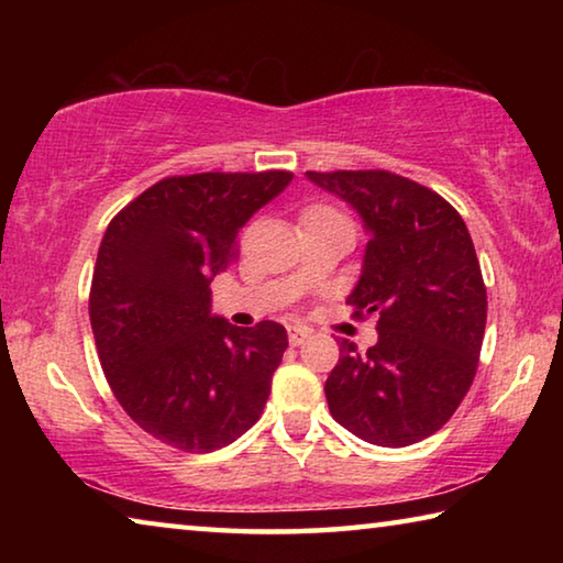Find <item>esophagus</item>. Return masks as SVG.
Segmentation results:
<instances>
[{
	"mask_svg": "<svg viewBox=\"0 0 563 563\" xmlns=\"http://www.w3.org/2000/svg\"><path fill=\"white\" fill-rule=\"evenodd\" d=\"M308 338H310V330L308 328H302V325H290L288 328V340H290L292 347L302 345V342L308 340Z\"/></svg>",
	"mask_w": 563,
	"mask_h": 563,
	"instance_id": "34e87169",
	"label": "esophagus"
}]
</instances>
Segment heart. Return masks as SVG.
I'll return each mask as SVG.
<instances>
[{
  "label": "heart",
  "mask_w": 563,
  "mask_h": 563,
  "mask_svg": "<svg viewBox=\"0 0 563 563\" xmlns=\"http://www.w3.org/2000/svg\"><path fill=\"white\" fill-rule=\"evenodd\" d=\"M320 216H342L332 206H310L302 211V218H320Z\"/></svg>",
  "instance_id": "1"
}]
</instances>
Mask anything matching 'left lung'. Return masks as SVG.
Instances as JSON below:
<instances>
[{"label": "left lung", "instance_id": "1", "mask_svg": "<svg viewBox=\"0 0 563 563\" xmlns=\"http://www.w3.org/2000/svg\"><path fill=\"white\" fill-rule=\"evenodd\" d=\"M362 216L369 241L352 318L377 312L367 352L342 340L325 383L330 415L377 446L422 442L470 393L487 325V288L462 216L432 188L389 170H308Z\"/></svg>", "mask_w": 563, "mask_h": 563}]
</instances>
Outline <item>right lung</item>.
I'll return each mask as SVG.
<instances>
[{"label": "right lung", "mask_w": 563, "mask_h": 563, "mask_svg": "<svg viewBox=\"0 0 563 563\" xmlns=\"http://www.w3.org/2000/svg\"><path fill=\"white\" fill-rule=\"evenodd\" d=\"M290 180V170L168 176L103 233L89 292L103 375L133 422L176 450H221L268 402L288 332L211 316V280L238 258L247 218Z\"/></svg>", "instance_id": "add662e5"}]
</instances>
